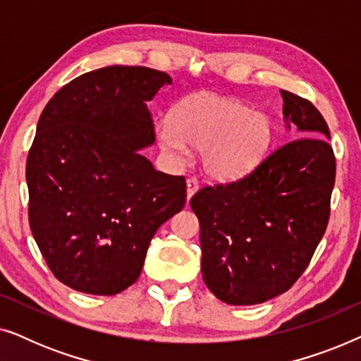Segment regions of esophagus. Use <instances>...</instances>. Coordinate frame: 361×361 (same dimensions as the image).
Segmentation results:
<instances>
[{
	"label": "esophagus",
	"mask_w": 361,
	"mask_h": 361,
	"mask_svg": "<svg viewBox=\"0 0 361 361\" xmlns=\"http://www.w3.org/2000/svg\"><path fill=\"white\" fill-rule=\"evenodd\" d=\"M197 190H199V180L194 179V177L187 179V200H189Z\"/></svg>",
	"instance_id": "34e87169"
}]
</instances>
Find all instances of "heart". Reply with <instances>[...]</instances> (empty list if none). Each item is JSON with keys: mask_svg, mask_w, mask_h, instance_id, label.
Returning a JSON list of instances; mask_svg holds the SVG:
<instances>
[{"mask_svg": "<svg viewBox=\"0 0 361 361\" xmlns=\"http://www.w3.org/2000/svg\"><path fill=\"white\" fill-rule=\"evenodd\" d=\"M157 141L171 161L182 164L189 147L202 151V166L214 179L253 169L273 140V121L263 111L214 93H194L177 103L156 126Z\"/></svg>", "mask_w": 361, "mask_h": 361, "instance_id": "heart-1", "label": "heart"}]
</instances>
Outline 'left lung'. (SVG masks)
Listing matches in <instances>:
<instances>
[{"mask_svg": "<svg viewBox=\"0 0 361 361\" xmlns=\"http://www.w3.org/2000/svg\"><path fill=\"white\" fill-rule=\"evenodd\" d=\"M286 126L294 136L228 184L190 199L200 224L202 276L231 305L283 294L307 268L330 216L335 156L324 116L312 103L281 90Z\"/></svg>", "mask_w": 361, "mask_h": 361, "instance_id": "left-lung-1", "label": "left lung"}]
</instances>
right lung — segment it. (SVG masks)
<instances>
[{
    "label": "right lung",
    "instance_id": "1",
    "mask_svg": "<svg viewBox=\"0 0 361 361\" xmlns=\"http://www.w3.org/2000/svg\"><path fill=\"white\" fill-rule=\"evenodd\" d=\"M171 83L154 68L111 66L77 77L44 108L26 164L29 225L68 288H130L157 228L184 207V177L140 152L156 140L146 102Z\"/></svg>",
    "mask_w": 361,
    "mask_h": 361
}]
</instances>
